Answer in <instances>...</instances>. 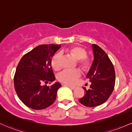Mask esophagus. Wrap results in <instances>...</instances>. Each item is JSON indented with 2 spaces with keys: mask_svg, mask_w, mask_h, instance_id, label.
I'll return each mask as SVG.
<instances>
[{
  "mask_svg": "<svg viewBox=\"0 0 132 132\" xmlns=\"http://www.w3.org/2000/svg\"><path fill=\"white\" fill-rule=\"evenodd\" d=\"M65 86H67V87H69V88H70L72 90H75V88H76V87H74V86H71V85H67V84H64Z\"/></svg>",
  "mask_w": 132,
  "mask_h": 132,
  "instance_id": "obj_1",
  "label": "esophagus"
}]
</instances>
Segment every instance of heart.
Returning <instances> with one entry per match:
<instances>
[{
	"label": "heart",
	"instance_id": "obj_1",
	"mask_svg": "<svg viewBox=\"0 0 132 132\" xmlns=\"http://www.w3.org/2000/svg\"><path fill=\"white\" fill-rule=\"evenodd\" d=\"M69 54L75 59L77 63L82 69H87L90 65V60L87 57L85 49L80 46H73L67 50ZM62 55L60 53H57L53 56L51 60V65L53 69L58 70L60 69ZM81 72L79 69L73 70H64L58 75V80L60 82L69 85H73L80 77Z\"/></svg>",
	"mask_w": 132,
	"mask_h": 132
}]
</instances>
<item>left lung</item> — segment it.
Wrapping results in <instances>:
<instances>
[{
    "label": "left lung",
    "instance_id": "8db88e82",
    "mask_svg": "<svg viewBox=\"0 0 132 132\" xmlns=\"http://www.w3.org/2000/svg\"><path fill=\"white\" fill-rule=\"evenodd\" d=\"M94 59L87 78L91 82L90 88L85 90V95L78 101L88 107L97 106L105 103L114 89L115 72L114 67L105 52L96 44L92 45Z\"/></svg>",
    "mask_w": 132,
    "mask_h": 132
}]
</instances>
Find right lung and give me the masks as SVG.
<instances>
[{"mask_svg": "<svg viewBox=\"0 0 132 132\" xmlns=\"http://www.w3.org/2000/svg\"><path fill=\"white\" fill-rule=\"evenodd\" d=\"M60 47L55 44L38 45L20 59L14 75V88L19 98L28 107L42 110L55 100L61 84L55 82L48 87L44 83L55 79L51 60Z\"/></svg>", "mask_w": 132, "mask_h": 132, "instance_id": "1", "label": "right lung"}]
</instances>
